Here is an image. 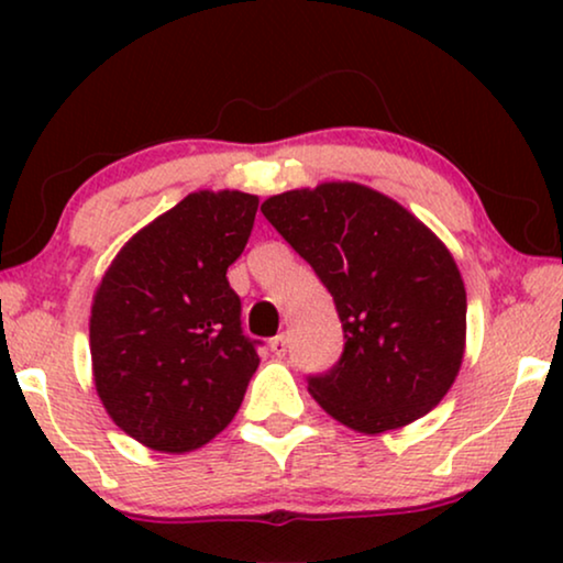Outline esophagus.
I'll list each match as a JSON object with an SVG mask.
<instances>
[{"label":"esophagus","mask_w":563,"mask_h":563,"mask_svg":"<svg viewBox=\"0 0 563 563\" xmlns=\"http://www.w3.org/2000/svg\"><path fill=\"white\" fill-rule=\"evenodd\" d=\"M268 345H272V351H274V356H279V358H284L287 356V349H289V341H287V335H276V338H272V341H268Z\"/></svg>","instance_id":"obj_1"}]
</instances>
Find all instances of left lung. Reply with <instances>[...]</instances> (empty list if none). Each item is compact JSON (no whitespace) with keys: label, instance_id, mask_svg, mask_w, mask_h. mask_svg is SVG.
I'll return each instance as SVG.
<instances>
[{"label":"left lung","instance_id":"obj_1","mask_svg":"<svg viewBox=\"0 0 563 563\" xmlns=\"http://www.w3.org/2000/svg\"><path fill=\"white\" fill-rule=\"evenodd\" d=\"M261 212L341 318V358L307 376L322 410L368 435L433 410L466 338V291L449 249L395 199L351 181L284 191Z\"/></svg>","mask_w":563,"mask_h":563}]
</instances>
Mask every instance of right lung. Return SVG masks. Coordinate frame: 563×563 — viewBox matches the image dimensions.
Returning a JSON list of instances; mask_svg holds the SVG:
<instances>
[{"label": "right lung", "instance_id": "1", "mask_svg": "<svg viewBox=\"0 0 563 563\" xmlns=\"http://www.w3.org/2000/svg\"><path fill=\"white\" fill-rule=\"evenodd\" d=\"M256 210L243 191H195L143 228L99 284L89 320L99 399L153 451L212 441L258 368L228 282Z\"/></svg>", "mask_w": 563, "mask_h": 563}]
</instances>
